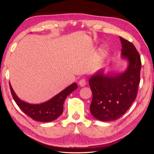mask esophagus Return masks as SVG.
<instances>
[{"mask_svg":"<svg viewBox=\"0 0 154 154\" xmlns=\"http://www.w3.org/2000/svg\"><path fill=\"white\" fill-rule=\"evenodd\" d=\"M87 83L86 79L85 78H82L81 80L79 81V85H80L81 87H84Z\"/></svg>","mask_w":154,"mask_h":154,"instance_id":"obj_1","label":"esophagus"}]
</instances>
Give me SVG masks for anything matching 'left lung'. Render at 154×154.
Masks as SVG:
<instances>
[{
	"mask_svg": "<svg viewBox=\"0 0 154 154\" xmlns=\"http://www.w3.org/2000/svg\"><path fill=\"white\" fill-rule=\"evenodd\" d=\"M119 38L122 57L128 60L127 69L114 76L97 72L88 81L92 92L91 112L102 122L117 119L125 114L136 98L140 83L141 61L138 51L130 42Z\"/></svg>",
	"mask_w": 154,
	"mask_h": 154,
	"instance_id": "1",
	"label": "left lung"
}]
</instances>
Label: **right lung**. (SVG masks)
I'll use <instances>...</instances> for the list:
<instances>
[{
  "instance_id": "add662e5",
  "label": "right lung",
  "mask_w": 154,
  "mask_h": 154,
  "mask_svg": "<svg viewBox=\"0 0 154 154\" xmlns=\"http://www.w3.org/2000/svg\"><path fill=\"white\" fill-rule=\"evenodd\" d=\"M74 83L47 102L32 105L20 100L15 94L10 83L11 95L18 107L33 120L40 122H50L57 119L63 112V103L66 97L77 88Z\"/></svg>"
}]
</instances>
